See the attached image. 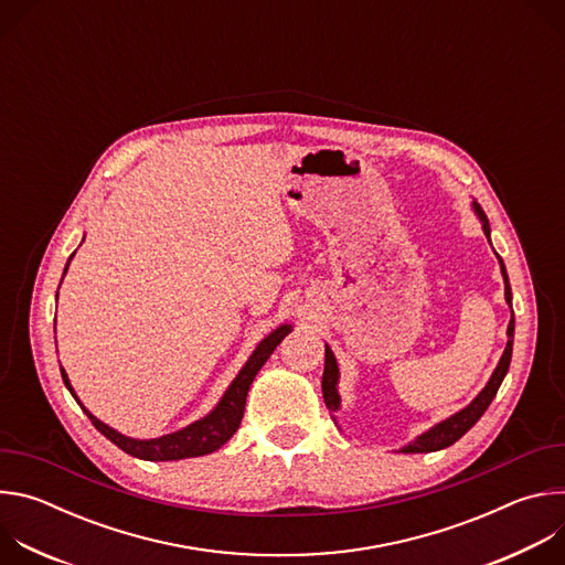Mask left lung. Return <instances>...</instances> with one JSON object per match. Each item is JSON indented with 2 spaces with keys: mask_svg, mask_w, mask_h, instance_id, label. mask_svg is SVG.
<instances>
[{
  "mask_svg": "<svg viewBox=\"0 0 565 565\" xmlns=\"http://www.w3.org/2000/svg\"><path fill=\"white\" fill-rule=\"evenodd\" d=\"M473 212L478 214L480 223H482V232H486V236L490 238V221L486 216V212H482V207L473 201ZM501 264V275H503V281H505V301L512 306V288H510V279H508V270H505V264L503 259H499ZM512 344H514V310H512V319L508 324V347L499 360V366L494 369L490 382L486 384V388H482L469 405L465 409H460L458 414L449 416L447 420L438 423L436 427H431L429 431H425L423 436H418L414 443H409L407 447H402L399 451L405 454H425V451H438V449H445L449 445H454L460 436H465L478 420L480 416L488 412V407L492 405V399L510 369V360H512ZM338 380H340V369H338V360L333 355V351L329 349L327 344V360H324V375H321V393H324V402L327 407L331 412H338L340 409V393H338ZM335 420V416H333Z\"/></svg>",
  "mask_w": 565,
  "mask_h": 565,
  "instance_id": "left-lung-1",
  "label": "left lung"
}]
</instances>
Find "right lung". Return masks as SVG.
I'll use <instances>...</instances> for the list:
<instances>
[{
	"mask_svg": "<svg viewBox=\"0 0 565 565\" xmlns=\"http://www.w3.org/2000/svg\"><path fill=\"white\" fill-rule=\"evenodd\" d=\"M75 255V253H73ZM73 255L66 262V268L73 259ZM64 268V275H66ZM292 331L290 324H284L279 329H275L268 338H264L259 342V347L253 351L250 360L244 364V369L238 371V375L232 380V384L227 386V391L223 393V397L218 399V405L201 420L183 427L181 431L160 436V438H151V440H136V438H127L122 434H118L116 429H111L109 425L100 423L94 414H89L83 402L77 399L68 375L64 369L62 371V380L66 384V388L71 391V395L75 397V402L79 407L85 409V414L89 416V420L94 423V427L109 438L116 447H120L122 451H127L129 456L142 458V460H181V458H196V456H205L216 451L218 447H223L234 431L241 425V418H244V409H246V397H248V388L255 380V375L259 373V369L266 364V360L273 355V351L279 347V342Z\"/></svg>",
	"mask_w": 565,
	"mask_h": 565,
	"instance_id": "1",
	"label": "right lung"
}]
</instances>
